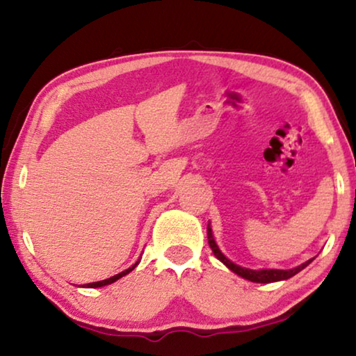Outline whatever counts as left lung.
<instances>
[{
  "label": "left lung",
  "instance_id": "left-lung-1",
  "mask_svg": "<svg viewBox=\"0 0 356 356\" xmlns=\"http://www.w3.org/2000/svg\"><path fill=\"white\" fill-rule=\"evenodd\" d=\"M207 236H209V245H210V248H212L216 259H220V261L225 264L227 268H231L234 273H237L238 276H242V278L250 280L252 282H275V281H281V280H289V278H292L293 275H297L298 272H301V270H303L306 265H309L312 262V259H309L308 262L301 264L300 267H295L292 270H250V268H243V267H238V265L229 261V259L218 250V246H216L215 240H213L210 225L207 226Z\"/></svg>",
  "mask_w": 356,
  "mask_h": 356
}]
</instances>
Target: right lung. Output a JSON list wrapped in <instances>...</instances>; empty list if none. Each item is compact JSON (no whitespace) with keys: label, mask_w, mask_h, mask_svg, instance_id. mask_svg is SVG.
Segmentation results:
<instances>
[{"label":"right lung","mask_w":356,"mask_h":356,"mask_svg":"<svg viewBox=\"0 0 356 356\" xmlns=\"http://www.w3.org/2000/svg\"><path fill=\"white\" fill-rule=\"evenodd\" d=\"M138 264V262H136ZM136 264L134 265V267H130V268H127V270H124V272H120V273H118V275H114V276H111V278H108V280H104V281H99V282H89V284H84L83 287H102V286H106V284H111V282H114V281H118L119 278H122V276H125L127 273H130L131 270H134L135 267H136Z\"/></svg>","instance_id":"obj_1"}]
</instances>
